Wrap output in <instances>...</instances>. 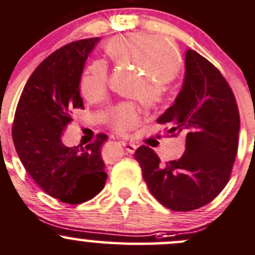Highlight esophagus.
Listing matches in <instances>:
<instances>
[{
    "label": "esophagus",
    "mask_w": 255,
    "mask_h": 255,
    "mask_svg": "<svg viewBox=\"0 0 255 255\" xmlns=\"http://www.w3.org/2000/svg\"><path fill=\"white\" fill-rule=\"evenodd\" d=\"M123 146H124V148L127 149L128 153H133L136 149V145L135 143H131V142H123Z\"/></svg>",
    "instance_id": "34e87169"
}]
</instances>
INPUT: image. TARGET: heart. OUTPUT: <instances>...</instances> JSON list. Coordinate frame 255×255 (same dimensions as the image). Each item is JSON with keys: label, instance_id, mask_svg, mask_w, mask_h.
<instances>
[{"label": "heart", "instance_id": "heart-1", "mask_svg": "<svg viewBox=\"0 0 255 255\" xmlns=\"http://www.w3.org/2000/svg\"><path fill=\"white\" fill-rule=\"evenodd\" d=\"M107 51L119 64L131 65L148 75L141 85H135L130 93L141 94L147 106L161 103L166 94V81L174 77L180 66L178 50L170 43L151 34L135 33L115 36L107 44ZM108 70L104 62L96 61L83 72L80 81L81 94L89 102L101 101L108 89ZM141 112L133 103H122L113 107L107 114V122L114 130L127 132L135 127Z\"/></svg>", "mask_w": 255, "mask_h": 255}]
</instances>
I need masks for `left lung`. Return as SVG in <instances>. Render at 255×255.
I'll list each match as a JSON object with an SVG mask.
<instances>
[{"label": "left lung", "mask_w": 255, "mask_h": 255, "mask_svg": "<svg viewBox=\"0 0 255 255\" xmlns=\"http://www.w3.org/2000/svg\"><path fill=\"white\" fill-rule=\"evenodd\" d=\"M157 122L168 125L167 136L185 138V151L161 164L153 149L138 147L135 159L147 188L173 211L205 206L228 183L237 154L240 112L230 85L209 60L188 49L183 87Z\"/></svg>", "instance_id": "obj_1"}]
</instances>
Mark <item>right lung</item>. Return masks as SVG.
Segmentation results:
<instances>
[{
    "mask_svg": "<svg viewBox=\"0 0 255 255\" xmlns=\"http://www.w3.org/2000/svg\"><path fill=\"white\" fill-rule=\"evenodd\" d=\"M99 40L72 41L49 55L25 83L13 120V142L25 170L48 195L72 205L94 198L108 177L101 154L106 133L85 148L61 140L71 113L85 108L81 76Z\"/></svg>",
    "mask_w": 255,
    "mask_h": 255,
    "instance_id": "obj_1",
    "label": "right lung"
}]
</instances>
